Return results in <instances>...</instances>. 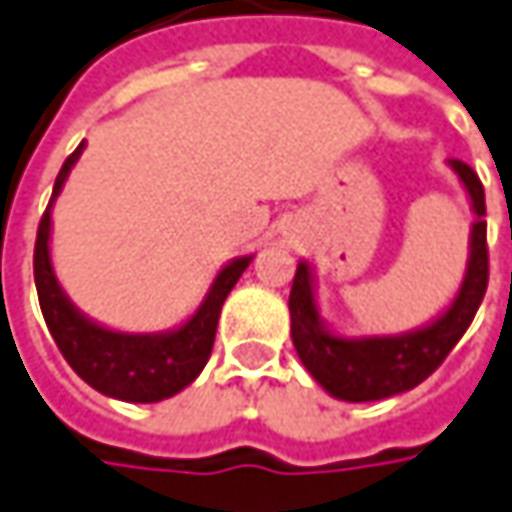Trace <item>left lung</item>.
Masks as SVG:
<instances>
[{
  "mask_svg": "<svg viewBox=\"0 0 512 512\" xmlns=\"http://www.w3.org/2000/svg\"><path fill=\"white\" fill-rule=\"evenodd\" d=\"M458 183L464 186L473 209L467 269L450 306L424 326L398 335H341L321 318L315 269L309 260H300L292 292V344L298 349L300 364L338 401H381L398 392L418 387L430 378L441 361L450 355L458 338L476 318L481 298L487 292V223H484V186L478 174L461 160H447Z\"/></svg>",
  "mask_w": 512,
  "mask_h": 512,
  "instance_id": "1",
  "label": "left lung"
}]
</instances>
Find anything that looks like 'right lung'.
Here are the masks:
<instances>
[{
  "mask_svg": "<svg viewBox=\"0 0 512 512\" xmlns=\"http://www.w3.org/2000/svg\"><path fill=\"white\" fill-rule=\"evenodd\" d=\"M82 151H85V143H79L77 151L65 160L62 171L56 174L51 203L39 220L34 249L39 306H42V315L59 352L88 387H94L108 398L128 401V404H157L189 387L203 372L212 355L223 300L229 298L234 283L240 280L255 255H240L229 260L217 272V278L209 286L206 298L194 309V315L174 329L120 332L88 318L59 286L54 260H51V212Z\"/></svg>",
  "mask_w": 512,
  "mask_h": 512,
  "instance_id": "right-lung-1",
  "label": "right lung"
}]
</instances>
